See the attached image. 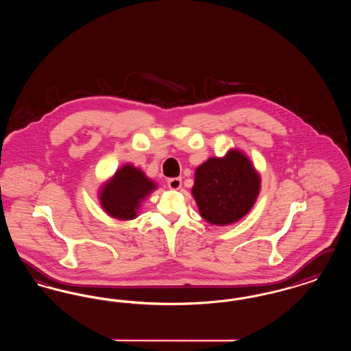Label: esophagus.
<instances>
[{"instance_id":"34e87169","label":"esophagus","mask_w":351,"mask_h":351,"mask_svg":"<svg viewBox=\"0 0 351 351\" xmlns=\"http://www.w3.org/2000/svg\"><path fill=\"white\" fill-rule=\"evenodd\" d=\"M167 184L171 189H179L182 186V179L180 178H172V179H168Z\"/></svg>"}]
</instances>
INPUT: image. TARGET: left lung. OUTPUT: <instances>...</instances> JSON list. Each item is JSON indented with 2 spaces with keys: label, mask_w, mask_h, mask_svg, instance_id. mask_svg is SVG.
Returning <instances> with one entry per match:
<instances>
[{
  "label": "left lung",
  "mask_w": 351,
  "mask_h": 351,
  "mask_svg": "<svg viewBox=\"0 0 351 351\" xmlns=\"http://www.w3.org/2000/svg\"><path fill=\"white\" fill-rule=\"evenodd\" d=\"M261 191V175L243 151L230 149L196 168L192 196L201 217L226 226L245 217Z\"/></svg>",
  "instance_id": "8db88e82"
}]
</instances>
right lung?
Instances as JSON below:
<instances>
[{
  "mask_svg": "<svg viewBox=\"0 0 351 351\" xmlns=\"http://www.w3.org/2000/svg\"><path fill=\"white\" fill-rule=\"evenodd\" d=\"M155 189V182L142 169L128 163L101 185L99 200L106 215L119 221H129L138 217L142 201Z\"/></svg>",
  "mask_w": 351,
  "mask_h": 351,
  "instance_id": "1",
  "label": "right lung"
}]
</instances>
